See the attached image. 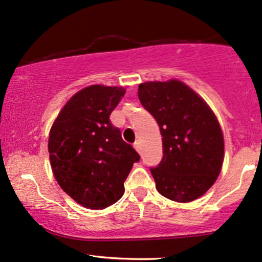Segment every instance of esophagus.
I'll return each instance as SVG.
<instances>
[{"mask_svg":"<svg viewBox=\"0 0 262 262\" xmlns=\"http://www.w3.org/2000/svg\"><path fill=\"white\" fill-rule=\"evenodd\" d=\"M134 148L137 149V151H138L139 153H141V145H140V141H135Z\"/></svg>","mask_w":262,"mask_h":262,"instance_id":"esophagus-1","label":"esophagus"}]
</instances>
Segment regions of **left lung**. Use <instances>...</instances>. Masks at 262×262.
Instances as JSON below:
<instances>
[{
    "mask_svg": "<svg viewBox=\"0 0 262 262\" xmlns=\"http://www.w3.org/2000/svg\"><path fill=\"white\" fill-rule=\"evenodd\" d=\"M138 96L163 137V159L151 167L157 190L177 202L202 196L213 186L224 160V138L213 111L175 79L140 83Z\"/></svg>",
    "mask_w": 262,
    "mask_h": 262,
    "instance_id": "obj_1",
    "label": "left lung"
}]
</instances>
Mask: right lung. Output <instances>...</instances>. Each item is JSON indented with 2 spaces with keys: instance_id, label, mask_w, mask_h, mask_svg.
<instances>
[{
  "instance_id": "add662e5",
  "label": "right lung",
  "mask_w": 262,
  "mask_h": 262,
  "mask_svg": "<svg viewBox=\"0 0 262 262\" xmlns=\"http://www.w3.org/2000/svg\"><path fill=\"white\" fill-rule=\"evenodd\" d=\"M124 93L116 86L80 90L60 111L49 135L56 181L73 200L91 210L120 200L124 181L140 159L109 120Z\"/></svg>"
}]
</instances>
